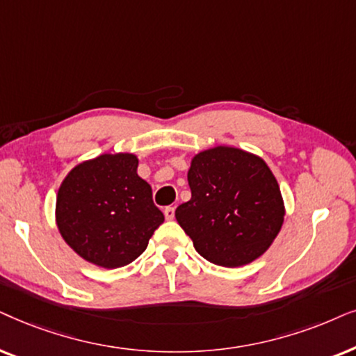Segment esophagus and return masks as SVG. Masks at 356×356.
I'll return each instance as SVG.
<instances>
[{
	"mask_svg": "<svg viewBox=\"0 0 356 356\" xmlns=\"http://www.w3.org/2000/svg\"><path fill=\"white\" fill-rule=\"evenodd\" d=\"M164 216H165V220H168V221L174 220V207H165L164 208Z\"/></svg>",
	"mask_w": 356,
	"mask_h": 356,
	"instance_id": "34e87169",
	"label": "esophagus"
}]
</instances>
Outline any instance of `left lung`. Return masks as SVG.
Segmentation results:
<instances>
[{"label": "left lung", "mask_w": 356, "mask_h": 356, "mask_svg": "<svg viewBox=\"0 0 356 356\" xmlns=\"http://www.w3.org/2000/svg\"><path fill=\"white\" fill-rule=\"evenodd\" d=\"M192 198L175 220L208 262L239 267L260 257L280 233L285 205L265 161L233 146L193 156L187 174Z\"/></svg>", "instance_id": "1"}]
</instances>
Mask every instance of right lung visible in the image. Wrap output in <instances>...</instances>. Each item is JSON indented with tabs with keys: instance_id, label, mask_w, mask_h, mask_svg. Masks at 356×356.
<instances>
[{
	"instance_id": "add662e5",
	"label": "right lung",
	"mask_w": 356,
	"mask_h": 356,
	"mask_svg": "<svg viewBox=\"0 0 356 356\" xmlns=\"http://www.w3.org/2000/svg\"><path fill=\"white\" fill-rule=\"evenodd\" d=\"M130 153L101 154L68 172L56 195V226L79 257L104 268L134 262L148 248L163 211Z\"/></svg>"
}]
</instances>
